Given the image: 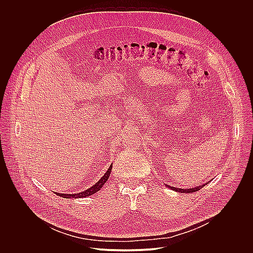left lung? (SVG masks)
Listing matches in <instances>:
<instances>
[{
    "mask_svg": "<svg viewBox=\"0 0 253 253\" xmlns=\"http://www.w3.org/2000/svg\"><path fill=\"white\" fill-rule=\"evenodd\" d=\"M207 184H208V182H207ZM206 184H203V185H200V186H197V187H195V188H190V189H181V188H174V187H171V186H169V185H167L169 188H171L172 190H175V191H177V192H180V193H191V192H195V191H198V190H200L203 186H205Z\"/></svg>",
    "mask_w": 253,
    "mask_h": 253,
    "instance_id": "left-lung-1",
    "label": "left lung"
}]
</instances>
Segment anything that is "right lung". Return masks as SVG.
Returning a JSON list of instances; mask_svg holds the SVG:
<instances>
[{"label":"right lung","mask_w":253,"mask_h":253,"mask_svg":"<svg viewBox=\"0 0 253 253\" xmlns=\"http://www.w3.org/2000/svg\"><path fill=\"white\" fill-rule=\"evenodd\" d=\"M111 169H112V165L109 167V169H107V171L104 173V175L94 184L92 185L90 188L86 189L85 191L84 192H81V193H77V194H59V193H56L57 195L63 197V198H82V197H87V196H90L92 194H94L95 192L99 191L100 188L104 185V183L107 181L109 175H110V172H111Z\"/></svg>","instance_id":"add662e5"}]
</instances>
